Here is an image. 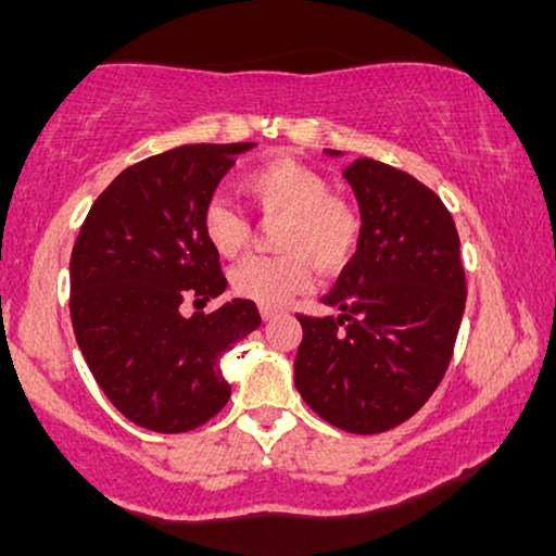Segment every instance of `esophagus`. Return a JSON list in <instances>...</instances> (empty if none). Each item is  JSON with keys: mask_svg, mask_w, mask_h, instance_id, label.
Here are the masks:
<instances>
[{"mask_svg": "<svg viewBox=\"0 0 556 556\" xmlns=\"http://www.w3.org/2000/svg\"><path fill=\"white\" fill-rule=\"evenodd\" d=\"M261 318H264V321H271V318H279L285 314L282 308H271V305H261Z\"/></svg>", "mask_w": 556, "mask_h": 556, "instance_id": "obj_1", "label": "esophagus"}]
</instances>
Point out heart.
<instances>
[{"mask_svg":"<svg viewBox=\"0 0 556 556\" xmlns=\"http://www.w3.org/2000/svg\"><path fill=\"white\" fill-rule=\"evenodd\" d=\"M240 190L261 219H277L271 242L279 253L242 261L229 279L235 295L279 308L311 285L314 266L334 274L358 253V206L331 193L329 177L308 164L274 159L248 172ZM201 232L219 256L238 258L251 242V222L227 201L212 198L201 212Z\"/></svg>","mask_w":556,"mask_h":556,"instance_id":"obj_1","label":"heart"}]
</instances>
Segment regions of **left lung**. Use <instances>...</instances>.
<instances>
[{"mask_svg": "<svg viewBox=\"0 0 556 556\" xmlns=\"http://www.w3.org/2000/svg\"><path fill=\"white\" fill-rule=\"evenodd\" d=\"M344 177L361 203V248L324 295L342 314H298L295 387L337 429L381 433L416 416L444 379L468 290L442 198L374 159H355Z\"/></svg>", "mask_w": 556, "mask_h": 556, "instance_id": "left-lung-1", "label": "left lung"}]
</instances>
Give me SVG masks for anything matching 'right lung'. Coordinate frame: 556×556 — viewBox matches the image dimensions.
I'll return each instance as SVG.
<instances>
[{
    "instance_id": "1",
    "label": "right lung",
    "mask_w": 556,
    "mask_h": 556,
    "mask_svg": "<svg viewBox=\"0 0 556 556\" xmlns=\"http://www.w3.org/2000/svg\"><path fill=\"white\" fill-rule=\"evenodd\" d=\"M253 143H188L114 177L70 256V318L96 384L127 420L185 433L212 420L232 389L222 355L258 329L253 300L180 314L227 287L201 212Z\"/></svg>"
}]
</instances>
